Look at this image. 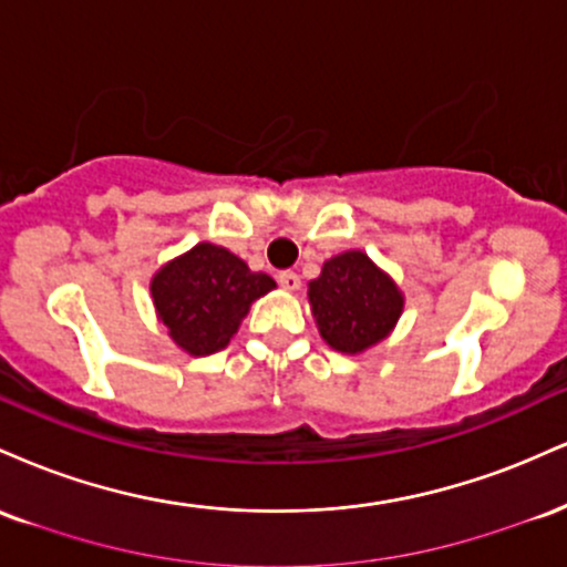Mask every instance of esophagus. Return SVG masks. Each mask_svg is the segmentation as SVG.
Wrapping results in <instances>:
<instances>
[{
	"instance_id": "34e87169",
	"label": "esophagus",
	"mask_w": 567,
	"mask_h": 567,
	"mask_svg": "<svg viewBox=\"0 0 567 567\" xmlns=\"http://www.w3.org/2000/svg\"><path fill=\"white\" fill-rule=\"evenodd\" d=\"M277 279H279V285L290 292H296L298 288H301V277H298L296 271H279Z\"/></svg>"
}]
</instances>
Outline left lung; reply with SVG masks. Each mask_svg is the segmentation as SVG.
I'll return each mask as SVG.
<instances>
[{
	"label": "left lung",
	"mask_w": 567,
	"mask_h": 567,
	"mask_svg": "<svg viewBox=\"0 0 567 567\" xmlns=\"http://www.w3.org/2000/svg\"><path fill=\"white\" fill-rule=\"evenodd\" d=\"M309 303L324 341L343 354H360L392 333L405 298L365 252L347 250L311 279Z\"/></svg>",
	"instance_id": "obj_1"
}]
</instances>
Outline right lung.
I'll return each mask as SVG.
<instances>
[{
  "mask_svg": "<svg viewBox=\"0 0 567 567\" xmlns=\"http://www.w3.org/2000/svg\"><path fill=\"white\" fill-rule=\"evenodd\" d=\"M275 288L277 282L269 275L250 271L243 258L210 243L194 245L152 277L159 322L175 347L192 357L224 349L250 303Z\"/></svg>",
  "mask_w": 567,
  "mask_h": 567,
  "instance_id": "add662e5",
  "label": "right lung"
}]
</instances>
